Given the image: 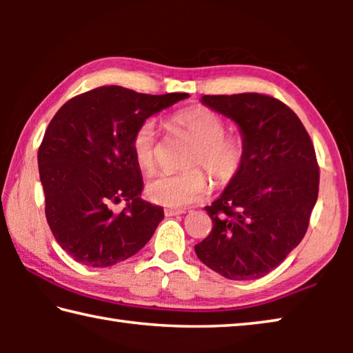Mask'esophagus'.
<instances>
[{"mask_svg":"<svg viewBox=\"0 0 353 353\" xmlns=\"http://www.w3.org/2000/svg\"><path fill=\"white\" fill-rule=\"evenodd\" d=\"M185 210H182V208H166L165 210V214L166 216H177V214H183Z\"/></svg>","mask_w":353,"mask_h":353,"instance_id":"obj_1","label":"esophagus"}]
</instances>
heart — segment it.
Here are the masks:
<instances>
[{"mask_svg":"<svg viewBox=\"0 0 353 353\" xmlns=\"http://www.w3.org/2000/svg\"><path fill=\"white\" fill-rule=\"evenodd\" d=\"M176 129L194 141L185 165L201 166L218 185H225L240 172L246 159V141L238 134H225L224 118L207 107L183 109L172 117ZM130 149L135 163L151 172L157 165V129L148 118L134 130ZM210 191L207 176L199 168L182 172H162L146 183V194L155 204L181 208L202 201Z\"/></svg>","mask_w":353,"mask_h":353,"instance_id":"heart-1","label":"heart"}]
</instances>
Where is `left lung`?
I'll return each instance as SVG.
<instances>
[{
  "label": "left lung",
  "instance_id": "1",
  "mask_svg": "<svg viewBox=\"0 0 353 353\" xmlns=\"http://www.w3.org/2000/svg\"><path fill=\"white\" fill-rule=\"evenodd\" d=\"M201 103L240 128L246 159L219 198L207 205L213 229L198 259L230 280L266 276L302 241L318 199L314 146L299 117L260 93L205 94Z\"/></svg>",
  "mask_w": 353,
  "mask_h": 353
}]
</instances>
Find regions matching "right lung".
Returning a JSON list of instances; mask_svg holds the SVG:
<instances>
[{
	"instance_id": "obj_1",
	"label": "right lung",
	"mask_w": 353,
	"mask_h": 353,
	"mask_svg": "<svg viewBox=\"0 0 353 353\" xmlns=\"http://www.w3.org/2000/svg\"><path fill=\"white\" fill-rule=\"evenodd\" d=\"M185 98L99 87L67 101L51 119L37 155L40 182L48 224L71 259L107 268L151 240L163 208L140 198L130 140L141 121ZM119 200L127 207L113 214Z\"/></svg>"
}]
</instances>
